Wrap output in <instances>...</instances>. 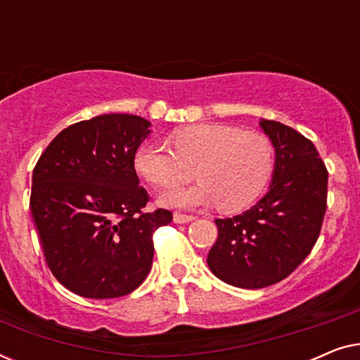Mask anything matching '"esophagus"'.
Listing matches in <instances>:
<instances>
[{"mask_svg":"<svg viewBox=\"0 0 360 360\" xmlns=\"http://www.w3.org/2000/svg\"><path fill=\"white\" fill-rule=\"evenodd\" d=\"M195 216L193 214H185V213H175L174 214V221L175 223H190V221H193Z\"/></svg>","mask_w":360,"mask_h":360,"instance_id":"34e87169","label":"esophagus"}]
</instances>
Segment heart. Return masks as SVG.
Masks as SVG:
<instances>
[{
	"mask_svg": "<svg viewBox=\"0 0 360 360\" xmlns=\"http://www.w3.org/2000/svg\"><path fill=\"white\" fill-rule=\"evenodd\" d=\"M174 150L144 142L134 169L160 188L201 181L186 190H169L160 201L172 206H203L218 201L226 213L240 211L262 193L274 170V149L264 134L228 124H193L170 134Z\"/></svg>",
	"mask_w": 360,
	"mask_h": 360,
	"instance_id": "1",
	"label": "heart"
}]
</instances>
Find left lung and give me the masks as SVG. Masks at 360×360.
<instances>
[{"mask_svg":"<svg viewBox=\"0 0 360 360\" xmlns=\"http://www.w3.org/2000/svg\"><path fill=\"white\" fill-rule=\"evenodd\" d=\"M260 126L275 147L272 184L245 213L214 221L218 239L208 254L216 277L252 290L287 278L308 257L328 198V170L313 142L282 122Z\"/></svg>","mask_w":360,"mask_h":360,"instance_id":"obj_1","label":"left lung"}]
</instances>
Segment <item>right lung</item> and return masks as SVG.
<instances>
[{"label": "right lung", "instance_id": "1", "mask_svg": "<svg viewBox=\"0 0 360 360\" xmlns=\"http://www.w3.org/2000/svg\"><path fill=\"white\" fill-rule=\"evenodd\" d=\"M150 122L101 115L63 129L32 172L31 214L58 282L85 298L129 295L154 259L152 236L172 211H146L134 154Z\"/></svg>", "mask_w": 360, "mask_h": 360}]
</instances>
